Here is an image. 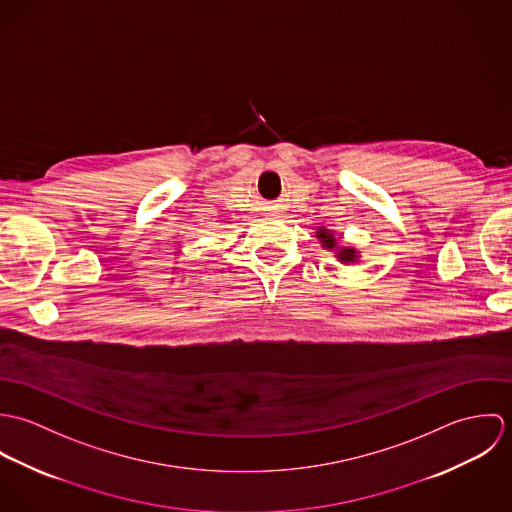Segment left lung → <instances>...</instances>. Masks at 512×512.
Wrapping results in <instances>:
<instances>
[{"label": "left lung", "mask_w": 512, "mask_h": 512, "mask_svg": "<svg viewBox=\"0 0 512 512\" xmlns=\"http://www.w3.org/2000/svg\"><path fill=\"white\" fill-rule=\"evenodd\" d=\"M317 238L321 240L323 248H327V250H337L335 254H337V258H339L343 264H353V262L359 260V252H357L355 248H351V246H339V242H337V238H335V234H333L331 230H327V228H317Z\"/></svg>", "instance_id": "1"}]
</instances>
